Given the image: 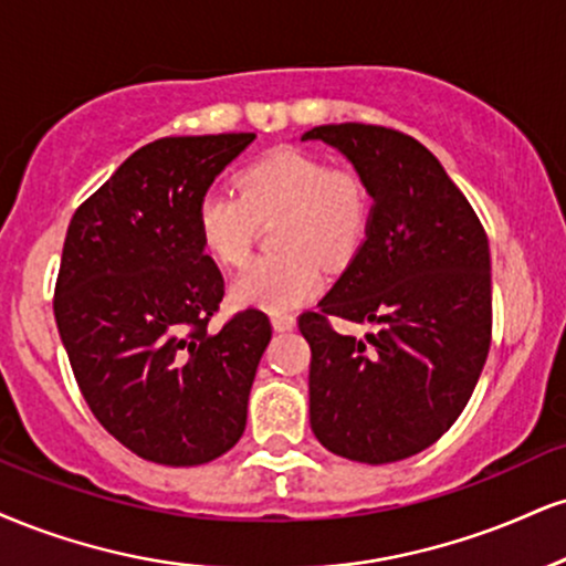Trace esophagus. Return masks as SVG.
I'll list each match as a JSON object with an SVG mask.
<instances>
[{"instance_id": "esophagus-1", "label": "esophagus", "mask_w": 566, "mask_h": 566, "mask_svg": "<svg viewBox=\"0 0 566 566\" xmlns=\"http://www.w3.org/2000/svg\"><path fill=\"white\" fill-rule=\"evenodd\" d=\"M271 326H274L276 332L295 329V316H290V313H274V316H271Z\"/></svg>"}]
</instances>
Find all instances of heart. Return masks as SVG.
Listing matches in <instances>:
<instances>
[{
  "mask_svg": "<svg viewBox=\"0 0 566 566\" xmlns=\"http://www.w3.org/2000/svg\"><path fill=\"white\" fill-rule=\"evenodd\" d=\"M276 253L258 258L231 282V301L287 311L322 287L324 265L358 253L371 221V195L358 174L332 168L303 149H276L237 176V195L208 189L195 208L202 250L221 265L248 261L261 223Z\"/></svg>",
  "mask_w": 566,
  "mask_h": 566,
  "instance_id": "b5f03b06",
  "label": "heart"
}]
</instances>
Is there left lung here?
Returning <instances> with one entry per match:
<instances>
[{"label":"left lung","mask_w":566,"mask_h":566,"mask_svg":"<svg viewBox=\"0 0 566 566\" xmlns=\"http://www.w3.org/2000/svg\"><path fill=\"white\" fill-rule=\"evenodd\" d=\"M374 200L366 240L335 287L303 313L311 345V430L326 451L392 464L451 430L490 350L493 295L485 229L440 160L385 126H316ZM374 323L364 340L328 316Z\"/></svg>","instance_id":"left-lung-1"}]
</instances>
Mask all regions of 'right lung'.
<instances>
[{
    "mask_svg": "<svg viewBox=\"0 0 566 566\" xmlns=\"http://www.w3.org/2000/svg\"><path fill=\"white\" fill-rule=\"evenodd\" d=\"M255 134L166 136L128 158L73 213L54 318L97 421L142 459L208 464L237 446L271 339L269 316L208 332L223 279L195 208Z\"/></svg>",
    "mask_w": 566,
    "mask_h": 566,
    "instance_id": "right-lung-1",
    "label": "right lung"
}]
</instances>
